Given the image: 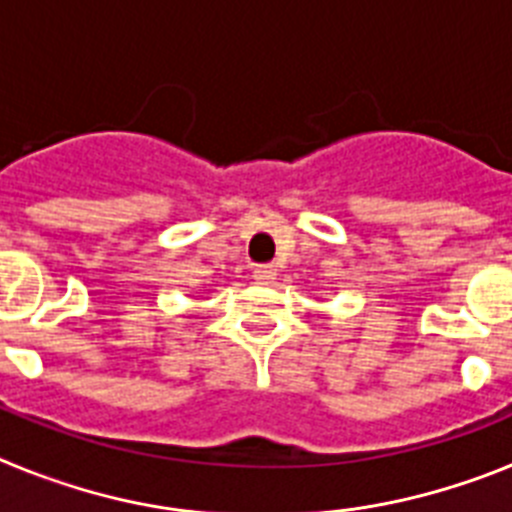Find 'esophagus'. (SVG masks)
<instances>
[{
	"mask_svg": "<svg viewBox=\"0 0 512 512\" xmlns=\"http://www.w3.org/2000/svg\"><path fill=\"white\" fill-rule=\"evenodd\" d=\"M253 279L261 284H269L277 279V269L274 266H253Z\"/></svg>",
	"mask_w": 512,
	"mask_h": 512,
	"instance_id": "34e87169",
	"label": "esophagus"
}]
</instances>
